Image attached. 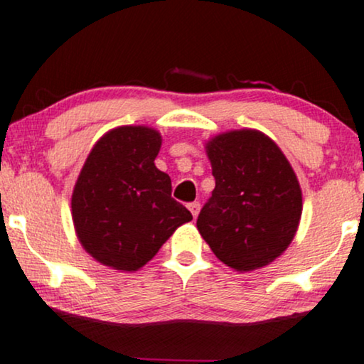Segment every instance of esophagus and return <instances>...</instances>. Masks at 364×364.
<instances>
[{
	"instance_id": "obj_1",
	"label": "esophagus",
	"mask_w": 364,
	"mask_h": 364,
	"mask_svg": "<svg viewBox=\"0 0 364 364\" xmlns=\"http://www.w3.org/2000/svg\"><path fill=\"white\" fill-rule=\"evenodd\" d=\"M188 209H191L193 219H196L200 212V202H192V204H188Z\"/></svg>"
}]
</instances>
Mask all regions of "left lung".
Here are the masks:
<instances>
[{"label": "left lung", "mask_w": 364, "mask_h": 364, "mask_svg": "<svg viewBox=\"0 0 364 364\" xmlns=\"http://www.w3.org/2000/svg\"><path fill=\"white\" fill-rule=\"evenodd\" d=\"M215 188L197 229L229 267L254 271L286 251L303 210L296 173L281 149L257 130H235L207 144Z\"/></svg>", "instance_id": "left-lung-1"}]
</instances>
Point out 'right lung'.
<instances>
[{
  "label": "right lung",
  "instance_id": "right-lung-1",
  "mask_svg": "<svg viewBox=\"0 0 364 364\" xmlns=\"http://www.w3.org/2000/svg\"><path fill=\"white\" fill-rule=\"evenodd\" d=\"M159 132L120 127L90 152L72 196L75 230L85 251L119 271L147 264L192 214L172 197V182L155 167Z\"/></svg>",
  "mask_w": 364,
  "mask_h": 364
}]
</instances>
